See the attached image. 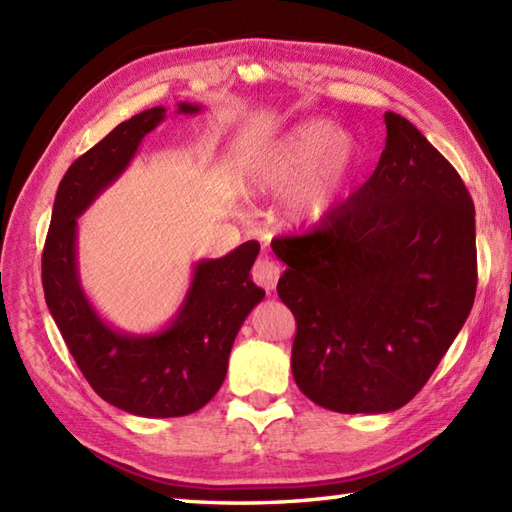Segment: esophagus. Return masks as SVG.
Instances as JSON below:
<instances>
[{"mask_svg":"<svg viewBox=\"0 0 512 512\" xmlns=\"http://www.w3.org/2000/svg\"><path fill=\"white\" fill-rule=\"evenodd\" d=\"M279 279V266L270 259H257V264L253 266V281L257 286H262L266 292L273 290L277 286Z\"/></svg>","mask_w":512,"mask_h":512,"instance_id":"34e87169","label":"esophagus"}]
</instances>
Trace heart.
I'll return each instance as SVG.
<instances>
[{"mask_svg":"<svg viewBox=\"0 0 512 512\" xmlns=\"http://www.w3.org/2000/svg\"><path fill=\"white\" fill-rule=\"evenodd\" d=\"M356 165V143L330 121H306L292 127L273 147L250 162V182L257 191L297 189L290 217L297 224H319L339 202Z\"/></svg>","mask_w":512,"mask_h":512,"instance_id":"b5f03b06","label":"heart"}]
</instances>
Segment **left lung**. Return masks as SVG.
Segmentation results:
<instances>
[{
	"label": "left lung",
	"mask_w": 512,
	"mask_h": 512,
	"mask_svg": "<svg viewBox=\"0 0 512 512\" xmlns=\"http://www.w3.org/2000/svg\"><path fill=\"white\" fill-rule=\"evenodd\" d=\"M361 189L303 235L273 239L295 314L292 376L319 407L396 411L418 394L469 317L475 206L458 171L407 118Z\"/></svg>",
	"instance_id": "left-lung-1"
}]
</instances>
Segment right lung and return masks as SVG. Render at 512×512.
I'll return each instance as SVG.
<instances>
[{"instance_id":"add662e5","label":"right lung","mask_w":512,"mask_h":512,"mask_svg":"<svg viewBox=\"0 0 512 512\" xmlns=\"http://www.w3.org/2000/svg\"><path fill=\"white\" fill-rule=\"evenodd\" d=\"M200 110L193 103L178 105V114ZM165 114V107H151L132 116L72 162L54 198L41 257L48 310L85 380L105 402L140 418H176L202 409L224 383L244 319L266 295L250 279L259 253L250 239L220 259L195 264L187 297L160 332L114 330L85 297L76 264V220L127 169Z\"/></svg>"}]
</instances>
